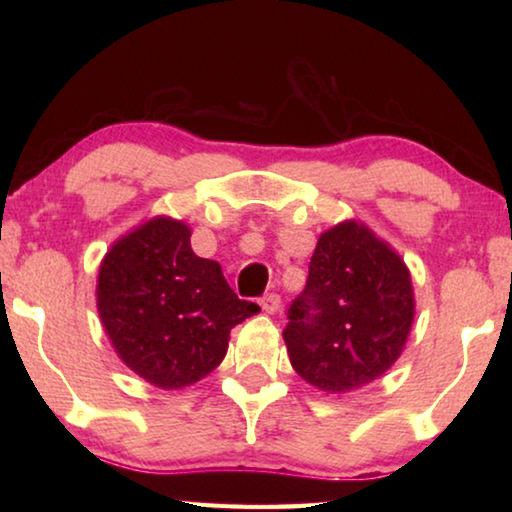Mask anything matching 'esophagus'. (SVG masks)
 I'll return each instance as SVG.
<instances>
[{
  "label": "esophagus",
  "instance_id": "34e87169",
  "mask_svg": "<svg viewBox=\"0 0 512 512\" xmlns=\"http://www.w3.org/2000/svg\"><path fill=\"white\" fill-rule=\"evenodd\" d=\"M259 305H262V309L266 311V314H275V311L280 309L282 300H280V296H277V293H266V296L259 300Z\"/></svg>",
  "mask_w": 512,
  "mask_h": 512
}]
</instances>
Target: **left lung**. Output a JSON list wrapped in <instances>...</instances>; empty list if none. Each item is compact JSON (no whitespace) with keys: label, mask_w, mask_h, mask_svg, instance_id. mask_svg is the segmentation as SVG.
<instances>
[{"label":"left lung","mask_w":512,"mask_h":512,"mask_svg":"<svg viewBox=\"0 0 512 512\" xmlns=\"http://www.w3.org/2000/svg\"><path fill=\"white\" fill-rule=\"evenodd\" d=\"M415 314L409 268L366 225L320 235L284 327L293 370L325 393L359 388L393 366Z\"/></svg>","instance_id":"obj_1"}]
</instances>
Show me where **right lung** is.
I'll use <instances>...</instances> for the list:
<instances>
[{"label":"right lung","instance_id":"add662e5","mask_svg":"<svg viewBox=\"0 0 512 512\" xmlns=\"http://www.w3.org/2000/svg\"><path fill=\"white\" fill-rule=\"evenodd\" d=\"M185 223L158 216L119 239L101 262V323L128 368L160 388H183L219 366L230 329L257 314L212 259L198 257Z\"/></svg>","mask_w":512,"mask_h":512}]
</instances>
